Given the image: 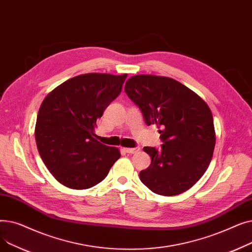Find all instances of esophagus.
Listing matches in <instances>:
<instances>
[{"mask_svg":"<svg viewBox=\"0 0 252 252\" xmlns=\"http://www.w3.org/2000/svg\"><path fill=\"white\" fill-rule=\"evenodd\" d=\"M140 150L139 147H135V148H124V151L128 153V154H134V153H137L138 151Z\"/></svg>","mask_w":252,"mask_h":252,"instance_id":"34e87169","label":"esophagus"}]
</instances>
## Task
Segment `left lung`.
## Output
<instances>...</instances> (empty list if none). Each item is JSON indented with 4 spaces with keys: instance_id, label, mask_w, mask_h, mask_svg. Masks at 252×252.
<instances>
[{
    "instance_id": "left-lung-1",
    "label": "left lung",
    "mask_w": 252,
    "mask_h": 252,
    "mask_svg": "<svg viewBox=\"0 0 252 252\" xmlns=\"http://www.w3.org/2000/svg\"><path fill=\"white\" fill-rule=\"evenodd\" d=\"M125 92L146 125L159 128L160 149L144 147L151 163L140 180L152 192L175 196L190 189L206 171L216 145L214 117L207 104L173 78L135 75Z\"/></svg>"
}]
</instances>
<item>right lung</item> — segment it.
I'll use <instances>...</instances> for the list:
<instances>
[{
    "label": "right lung",
    "mask_w": 252,
    "mask_h": 252,
    "mask_svg": "<svg viewBox=\"0 0 252 252\" xmlns=\"http://www.w3.org/2000/svg\"><path fill=\"white\" fill-rule=\"evenodd\" d=\"M127 74L87 73L53 90L39 107L35 142L50 173L64 186L83 190L102 182L121 157L96 140L94 126L119 95Z\"/></svg>",
    "instance_id": "right-lung-1"
}]
</instances>
